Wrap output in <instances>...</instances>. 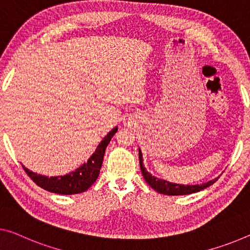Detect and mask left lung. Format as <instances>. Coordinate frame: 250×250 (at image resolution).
<instances>
[{
    "label": "left lung",
    "instance_id": "1",
    "mask_svg": "<svg viewBox=\"0 0 250 250\" xmlns=\"http://www.w3.org/2000/svg\"><path fill=\"white\" fill-rule=\"evenodd\" d=\"M138 156H140L141 171H142V173H143L144 179L146 180L148 186H151L153 189L157 192H160V193L167 194V195H183V194L194 193V192L201 191L203 189H206V188L212 186V184L218 180V179H214V180H212V181H210L208 183L200 184V186H199V184L198 186H183V184H175V183L167 182V181H165V180L157 179L154 175L148 173V172L146 171V168L144 167L143 162H142L143 159H142L141 151H138Z\"/></svg>",
    "mask_w": 250,
    "mask_h": 250
}]
</instances>
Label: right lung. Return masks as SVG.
<instances>
[{"mask_svg": "<svg viewBox=\"0 0 250 250\" xmlns=\"http://www.w3.org/2000/svg\"><path fill=\"white\" fill-rule=\"evenodd\" d=\"M116 132L117 127L110 130L96 148L94 154L87 161V163H83V167H78L76 171L67 175L50 176V178H48V176L34 173V172L28 170L24 167H23V168H24L25 173L31 178L32 181L41 187L42 189L58 194L82 193V192L86 191L88 188L91 187V184L98 178L105 149Z\"/></svg>", "mask_w": 250, "mask_h": 250, "instance_id": "obj_1", "label": "right lung"}]
</instances>
